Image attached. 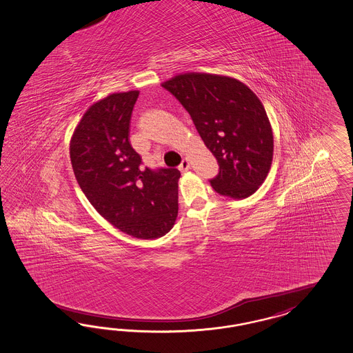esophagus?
I'll list each match as a JSON object with an SVG mask.
<instances>
[{
  "label": "esophagus",
  "mask_w": 353,
  "mask_h": 353,
  "mask_svg": "<svg viewBox=\"0 0 353 353\" xmlns=\"http://www.w3.org/2000/svg\"><path fill=\"white\" fill-rule=\"evenodd\" d=\"M190 168H191L190 160H188V159H183V161H181V165H179V170H181V172H188Z\"/></svg>",
  "instance_id": "esophagus-1"
}]
</instances>
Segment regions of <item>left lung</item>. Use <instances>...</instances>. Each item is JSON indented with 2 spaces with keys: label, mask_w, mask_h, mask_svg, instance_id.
I'll list each match as a JSON object with an SVG mask.
<instances>
[{
  "label": "left lung",
  "mask_w": 353,
  "mask_h": 353,
  "mask_svg": "<svg viewBox=\"0 0 353 353\" xmlns=\"http://www.w3.org/2000/svg\"><path fill=\"white\" fill-rule=\"evenodd\" d=\"M162 86L191 114L208 150L219 163L214 191L242 200L265 181L273 159L272 126L262 101L233 77L185 72Z\"/></svg>",
  "instance_id": "1"
}]
</instances>
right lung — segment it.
Listing matches in <instances>:
<instances>
[{"instance_id": "obj_1", "label": "right lung", "mask_w": 353, "mask_h": 353, "mask_svg": "<svg viewBox=\"0 0 353 353\" xmlns=\"http://www.w3.org/2000/svg\"><path fill=\"white\" fill-rule=\"evenodd\" d=\"M139 91L113 92L83 113L70 143L72 169L88 200L117 230L153 240L178 216V169L141 168L129 141L131 112Z\"/></svg>"}]
</instances>
